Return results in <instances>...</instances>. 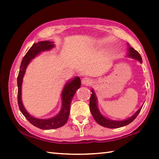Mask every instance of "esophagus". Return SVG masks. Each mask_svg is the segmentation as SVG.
Wrapping results in <instances>:
<instances>
[{
    "mask_svg": "<svg viewBox=\"0 0 159 159\" xmlns=\"http://www.w3.org/2000/svg\"><path fill=\"white\" fill-rule=\"evenodd\" d=\"M92 82H93L92 79H90V78H87V77L83 78L81 80L82 84L84 85H89L91 84V83H92Z\"/></svg>",
    "mask_w": 159,
    "mask_h": 159,
    "instance_id": "34e87169",
    "label": "esophagus"
}]
</instances>
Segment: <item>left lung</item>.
<instances>
[{
    "mask_svg": "<svg viewBox=\"0 0 159 159\" xmlns=\"http://www.w3.org/2000/svg\"><path fill=\"white\" fill-rule=\"evenodd\" d=\"M128 45V53L127 56L128 57H131L134 60L139 61V62H142V60L140 55H139L138 51L135 50L133 48L130 47L129 44ZM91 94L90 96V112L92 114L94 119L95 120V121L102 126H104V127L109 128H118L123 127V126H125L126 125L129 124L131 122H133V120L135 119V118L138 116L139 114V111H141L142 107H140L138 111H137L131 117L127 118V119L123 120H111L109 119V118H107L105 116H104L103 115L101 114V112L99 111L98 106V98H97V96L95 95V91L93 89L91 90Z\"/></svg>",
    "mask_w": 159,
    "mask_h": 159,
    "instance_id": "8db88e82",
    "label": "left lung"
}]
</instances>
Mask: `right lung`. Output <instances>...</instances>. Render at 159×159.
Instances as JSON below:
<instances>
[{"label": "right lung", "mask_w": 159, "mask_h": 159, "mask_svg": "<svg viewBox=\"0 0 159 159\" xmlns=\"http://www.w3.org/2000/svg\"><path fill=\"white\" fill-rule=\"evenodd\" d=\"M55 47L54 42L49 41H40L34 43L31 47L30 49L25 55V57L21 61L20 72H19L17 77V100L18 105L21 112L25 116L26 119L30 122L32 125L40 129L43 130H52L60 128L67 122L69 118V115L70 112V105L71 101L76 90L79 89L81 85L80 79L79 76L74 77L72 80H69L65 85L64 86L62 92H61V107L60 112L55 116L54 117L50 118H38L32 116L26 111L25 107L23 105L22 100H21V85H22L23 78L25 76L26 69L27 68L31 61L39 55L40 53L45 51L50 50Z\"/></svg>", "instance_id": "right-lung-1"}]
</instances>
